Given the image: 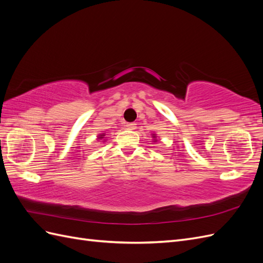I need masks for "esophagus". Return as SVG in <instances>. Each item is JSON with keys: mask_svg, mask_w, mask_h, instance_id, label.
Instances as JSON below:
<instances>
[{"mask_svg": "<svg viewBox=\"0 0 263 263\" xmlns=\"http://www.w3.org/2000/svg\"><path fill=\"white\" fill-rule=\"evenodd\" d=\"M126 126H127V128L130 129V130H134L135 128H136V124H135V123H129V124H127Z\"/></svg>", "mask_w": 263, "mask_h": 263, "instance_id": "esophagus-1", "label": "esophagus"}]
</instances>
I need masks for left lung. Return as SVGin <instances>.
<instances>
[{
    "label": "left lung",
    "instance_id": "left-lung-1",
    "mask_svg": "<svg viewBox=\"0 0 263 263\" xmlns=\"http://www.w3.org/2000/svg\"><path fill=\"white\" fill-rule=\"evenodd\" d=\"M153 138H154V142H156L158 139H157V135L156 134H153Z\"/></svg>",
    "mask_w": 263,
    "mask_h": 263
}]
</instances>
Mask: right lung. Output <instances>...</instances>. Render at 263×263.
<instances>
[{
	"instance_id": "add662e5",
	"label": "right lung",
	"mask_w": 263,
	"mask_h": 263,
	"mask_svg": "<svg viewBox=\"0 0 263 263\" xmlns=\"http://www.w3.org/2000/svg\"><path fill=\"white\" fill-rule=\"evenodd\" d=\"M106 135H105V133H102V134H99V136H98V140H101V141H105L106 139Z\"/></svg>"
}]
</instances>
